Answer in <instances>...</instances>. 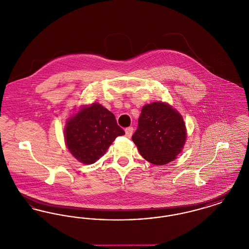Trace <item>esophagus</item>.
I'll return each instance as SVG.
<instances>
[{
  "mask_svg": "<svg viewBox=\"0 0 249 249\" xmlns=\"http://www.w3.org/2000/svg\"><path fill=\"white\" fill-rule=\"evenodd\" d=\"M125 132H126V136L130 138V136L132 135L133 133V128L132 127H128L125 129Z\"/></svg>",
  "mask_w": 249,
  "mask_h": 249,
  "instance_id": "obj_1",
  "label": "esophagus"
}]
</instances>
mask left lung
<instances>
[{
	"mask_svg": "<svg viewBox=\"0 0 249 249\" xmlns=\"http://www.w3.org/2000/svg\"><path fill=\"white\" fill-rule=\"evenodd\" d=\"M186 126L180 114L164 103L142 107L132 141L142 158L155 165L174 160L186 141Z\"/></svg>",
	"mask_w": 249,
	"mask_h": 249,
	"instance_id": "1",
	"label": "left lung"
}]
</instances>
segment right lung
I'll return each instance as SVG.
<instances>
[{"label": "right lung", "instance_id": "add662e5", "mask_svg": "<svg viewBox=\"0 0 249 249\" xmlns=\"http://www.w3.org/2000/svg\"><path fill=\"white\" fill-rule=\"evenodd\" d=\"M65 142L71 154L85 164H91L106 154L110 144L125 134L114 114L92 104L71 117L65 127Z\"/></svg>", "mask_w": 249, "mask_h": 249}]
</instances>
